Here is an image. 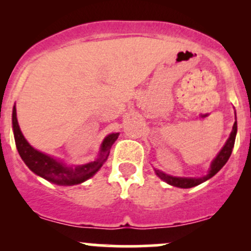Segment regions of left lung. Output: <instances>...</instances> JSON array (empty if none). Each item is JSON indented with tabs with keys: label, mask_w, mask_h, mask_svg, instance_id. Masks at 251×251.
I'll return each instance as SVG.
<instances>
[{
	"label": "left lung",
	"mask_w": 251,
	"mask_h": 251,
	"mask_svg": "<svg viewBox=\"0 0 251 251\" xmlns=\"http://www.w3.org/2000/svg\"><path fill=\"white\" fill-rule=\"evenodd\" d=\"M236 133H237V123L235 122L234 126H232V131L230 133L229 139L226 140V145L223 146V149L221 150L220 153L217 154V157L215 158L214 162L211 163V168H210L209 174L205 176V177H201V178H180V177H172V176H169L164 172L159 171V170H155V174H157L158 177L160 179H163L164 181L170 184V185H174L177 186V188H183V189H189L192 188V186L196 185H200L201 183L203 181L208 180L209 178H211L212 176H215L217 174L220 170L226 165V163L229 159V157L231 155L232 149H234L235 145V138H236Z\"/></svg>",
	"instance_id": "8db88e82"
}]
</instances>
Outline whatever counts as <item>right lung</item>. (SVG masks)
<instances>
[{
	"label": "right lung",
	"mask_w": 251,
	"mask_h": 251,
	"mask_svg": "<svg viewBox=\"0 0 251 251\" xmlns=\"http://www.w3.org/2000/svg\"><path fill=\"white\" fill-rule=\"evenodd\" d=\"M13 128L14 137H15L16 149L21 155L22 160L25 165L29 168L34 174L40 177L51 181V183L59 184V185H74V184H80L82 181L87 180L92 176L99 171L103 163L107 160L109 150H111L112 144L117 140L119 133L109 134L105 138L102 142L101 151H100L99 158L96 162H92L86 165L77 166V168H67L62 163L57 162L53 157L42 153L33 149L25 139L21 129H20L19 123L16 118V108H13Z\"/></svg>",
	"instance_id": "add662e5"
}]
</instances>
